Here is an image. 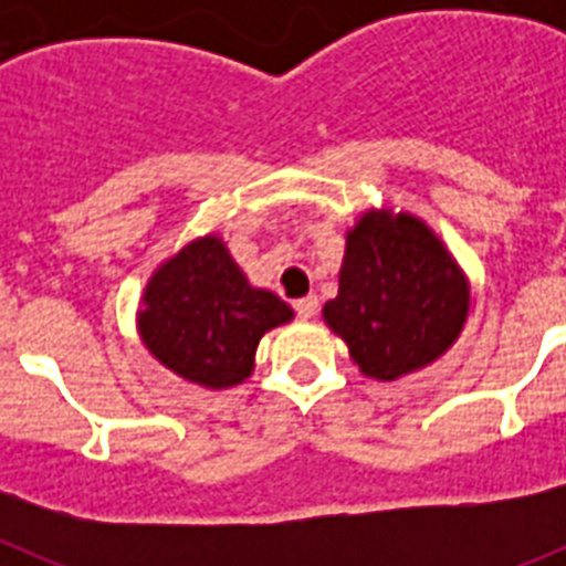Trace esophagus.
Instances as JSON below:
<instances>
[{"instance_id": "1", "label": "esophagus", "mask_w": 566, "mask_h": 566, "mask_svg": "<svg viewBox=\"0 0 566 566\" xmlns=\"http://www.w3.org/2000/svg\"><path fill=\"white\" fill-rule=\"evenodd\" d=\"M317 297L314 294H308V297H300L297 303H294V312H297L300 319H312L314 314H317Z\"/></svg>"}]
</instances>
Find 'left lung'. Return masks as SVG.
I'll return each instance as SVG.
<instances>
[{"label":"left lung","instance_id":"8db88e82","mask_svg":"<svg viewBox=\"0 0 566 566\" xmlns=\"http://www.w3.org/2000/svg\"><path fill=\"white\" fill-rule=\"evenodd\" d=\"M468 280L419 218L371 209L345 238L339 292L323 306L365 377H405L442 357L468 319Z\"/></svg>","mask_w":566,"mask_h":566}]
</instances>
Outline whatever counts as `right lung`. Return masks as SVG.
Listing matches in <instances>:
<instances>
[{
    "instance_id": "right-lung-1",
    "label": "right lung",
    "mask_w": 566,
    "mask_h": 566,
    "mask_svg": "<svg viewBox=\"0 0 566 566\" xmlns=\"http://www.w3.org/2000/svg\"><path fill=\"white\" fill-rule=\"evenodd\" d=\"M292 317V306L266 289L249 286L223 240L207 234L153 274L138 332L169 371L221 391L252 374L260 337Z\"/></svg>"
}]
</instances>
